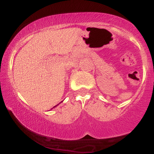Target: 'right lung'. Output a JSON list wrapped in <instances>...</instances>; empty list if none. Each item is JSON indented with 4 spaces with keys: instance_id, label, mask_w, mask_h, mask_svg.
I'll return each instance as SVG.
<instances>
[{
    "instance_id": "add662e5",
    "label": "right lung",
    "mask_w": 154,
    "mask_h": 154,
    "mask_svg": "<svg viewBox=\"0 0 154 154\" xmlns=\"http://www.w3.org/2000/svg\"><path fill=\"white\" fill-rule=\"evenodd\" d=\"M54 107H55V106H54Z\"/></svg>"
}]
</instances>
